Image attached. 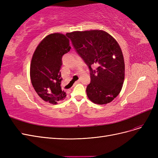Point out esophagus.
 <instances>
[{
    "label": "esophagus",
    "instance_id": "34e87169",
    "mask_svg": "<svg viewBox=\"0 0 158 158\" xmlns=\"http://www.w3.org/2000/svg\"><path fill=\"white\" fill-rule=\"evenodd\" d=\"M80 82V80H77V81H76V82H75V84H78L79 82Z\"/></svg>",
    "mask_w": 158,
    "mask_h": 158
}]
</instances>
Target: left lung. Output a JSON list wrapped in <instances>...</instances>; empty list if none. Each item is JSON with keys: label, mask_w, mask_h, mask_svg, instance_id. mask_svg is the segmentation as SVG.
<instances>
[{"label": "left lung", "mask_w": 158, "mask_h": 158, "mask_svg": "<svg viewBox=\"0 0 158 158\" xmlns=\"http://www.w3.org/2000/svg\"><path fill=\"white\" fill-rule=\"evenodd\" d=\"M66 35L89 70L88 98L99 105L112 102L120 93L125 78V62L117 41L102 30L74 31ZM93 64L97 65L96 69H92Z\"/></svg>", "instance_id": "1"}]
</instances>
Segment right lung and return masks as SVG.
I'll return each mask as SVG.
<instances>
[{"instance_id": "add662e5", "label": "right lung", "mask_w": 158, "mask_h": 158, "mask_svg": "<svg viewBox=\"0 0 158 158\" xmlns=\"http://www.w3.org/2000/svg\"><path fill=\"white\" fill-rule=\"evenodd\" d=\"M55 33L43 40L33 55L30 65L31 84L45 102L56 104L66 98L61 89L62 57L71 47L67 36Z\"/></svg>"}]
</instances>
